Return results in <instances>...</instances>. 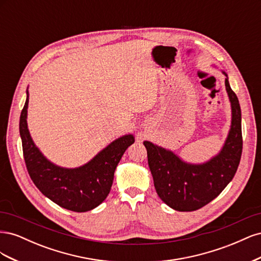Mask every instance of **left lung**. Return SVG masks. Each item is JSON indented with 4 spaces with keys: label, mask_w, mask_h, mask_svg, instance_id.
Returning a JSON list of instances; mask_svg holds the SVG:
<instances>
[{
    "label": "left lung",
    "mask_w": 261,
    "mask_h": 261,
    "mask_svg": "<svg viewBox=\"0 0 261 261\" xmlns=\"http://www.w3.org/2000/svg\"><path fill=\"white\" fill-rule=\"evenodd\" d=\"M225 87L232 107V125L220 153L203 164H189L169 150L145 141L156 194L177 211H195L218 197L238 171L243 150L242 114L235 92Z\"/></svg>",
    "instance_id": "obj_1"
}]
</instances>
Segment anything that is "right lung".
I'll use <instances>...</instances> for the list:
<instances>
[{
    "label": "right lung",
    "mask_w": 261,
    "mask_h": 261,
    "mask_svg": "<svg viewBox=\"0 0 261 261\" xmlns=\"http://www.w3.org/2000/svg\"><path fill=\"white\" fill-rule=\"evenodd\" d=\"M29 94L20 114L19 133L26 168L34 184L60 207L75 212L98 207L111 191L114 171L125 150L134 144L133 135L114 140L91 161L77 169H64L51 163L35 146L27 127Z\"/></svg>",
    "instance_id": "right-lung-1"
}]
</instances>
